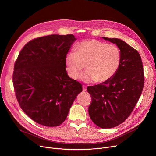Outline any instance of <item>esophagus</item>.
I'll list each match as a JSON object with an SVG mask.
<instances>
[{"label": "esophagus", "mask_w": 156, "mask_h": 156, "mask_svg": "<svg viewBox=\"0 0 156 156\" xmlns=\"http://www.w3.org/2000/svg\"><path fill=\"white\" fill-rule=\"evenodd\" d=\"M83 91H87V87L84 85H83Z\"/></svg>", "instance_id": "obj_1"}]
</instances>
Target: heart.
<instances>
[{
    "mask_svg": "<svg viewBox=\"0 0 156 156\" xmlns=\"http://www.w3.org/2000/svg\"><path fill=\"white\" fill-rule=\"evenodd\" d=\"M75 51V53H68L65 57L66 70L72 79L78 76L85 65L87 70L80 78L87 83L107 81L119 68L122 52L116 45L91 39L78 44Z\"/></svg>",
    "mask_w": 156,
    "mask_h": 156,
    "instance_id": "1",
    "label": "heart"
}]
</instances>
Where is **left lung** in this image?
I'll list each match as a JSON object with an SVG mask.
<instances>
[{"label": "left lung", "instance_id": "8db88e82", "mask_svg": "<svg viewBox=\"0 0 156 156\" xmlns=\"http://www.w3.org/2000/svg\"><path fill=\"white\" fill-rule=\"evenodd\" d=\"M102 38L120 49L121 63L110 80L88 87L87 91L92 97L88 113L95 125L111 129L120 125L130 115L141 95L144 75L140 56L136 49L120 39Z\"/></svg>", "mask_w": 156, "mask_h": 156}]
</instances>
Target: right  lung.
Returning a JSON list of instances; mask_svg holds the SVG:
<instances>
[{"label":"right lung","instance_id":"add662e5","mask_svg":"<svg viewBox=\"0 0 156 156\" xmlns=\"http://www.w3.org/2000/svg\"><path fill=\"white\" fill-rule=\"evenodd\" d=\"M76 40L52 34L29 41L14 65L13 84L20 107L36 123L56 127L66 119L82 85L67 74L65 57Z\"/></svg>","mask_w":156,"mask_h":156}]
</instances>
